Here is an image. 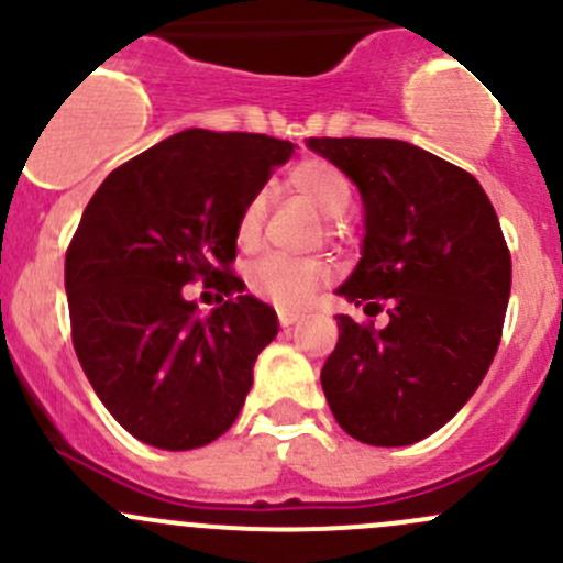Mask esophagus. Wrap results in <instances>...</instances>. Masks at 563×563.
<instances>
[{
  "label": "esophagus",
  "instance_id": "esophagus-1",
  "mask_svg": "<svg viewBox=\"0 0 563 563\" xmlns=\"http://www.w3.org/2000/svg\"><path fill=\"white\" fill-rule=\"evenodd\" d=\"M277 318H280L283 327H291V323H297L299 318H302V313H299V310H291V308H280L277 310Z\"/></svg>",
  "mask_w": 563,
  "mask_h": 563
}]
</instances>
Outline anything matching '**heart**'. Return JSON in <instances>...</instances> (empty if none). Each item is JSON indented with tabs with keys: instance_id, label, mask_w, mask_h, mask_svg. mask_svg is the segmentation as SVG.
<instances>
[{
	"instance_id": "heart-1",
	"label": "heart",
	"mask_w": 563,
	"mask_h": 563,
	"mask_svg": "<svg viewBox=\"0 0 563 563\" xmlns=\"http://www.w3.org/2000/svg\"><path fill=\"white\" fill-rule=\"evenodd\" d=\"M288 185L302 192L321 214L332 220L338 229V218H343L354 203V185L329 161H305L288 174ZM266 198L264 192H253L240 209L236 218V242L242 247H255L264 231ZM332 266L323 258H294V255L269 253L255 261L247 269V283L258 297L269 299L277 308H302L310 297L329 283Z\"/></svg>"
}]
</instances>
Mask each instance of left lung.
Segmentation results:
<instances>
[{
  "instance_id": "left-lung-1",
  "label": "left lung",
  "mask_w": 563,
  "mask_h": 563,
  "mask_svg": "<svg viewBox=\"0 0 563 563\" xmlns=\"http://www.w3.org/2000/svg\"><path fill=\"white\" fill-rule=\"evenodd\" d=\"M362 192L365 245L338 288L389 323L338 316L321 387L349 435L406 446L444 428L485 378L512 288L496 209L463 168L395 139H310Z\"/></svg>"
}]
</instances>
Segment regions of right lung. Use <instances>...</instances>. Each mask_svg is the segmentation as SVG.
Instances as JSON below:
<instances>
[{"label":"right lung","mask_w":563,"mask_h":563,"mask_svg":"<svg viewBox=\"0 0 563 563\" xmlns=\"http://www.w3.org/2000/svg\"><path fill=\"white\" fill-rule=\"evenodd\" d=\"M291 141L181 130L122 163L87 203L65 255L78 362L111 417L157 450H196L234 424L277 316L231 272L236 218ZM219 291L207 319L184 297Z\"/></svg>","instance_id":"right-lung-1"}]
</instances>
